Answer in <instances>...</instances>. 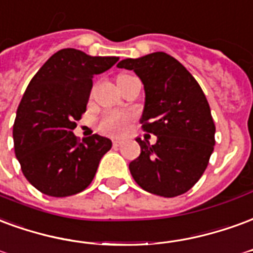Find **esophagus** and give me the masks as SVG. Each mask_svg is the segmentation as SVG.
Segmentation results:
<instances>
[{"label":"esophagus","mask_w":253,"mask_h":253,"mask_svg":"<svg viewBox=\"0 0 253 253\" xmlns=\"http://www.w3.org/2000/svg\"><path fill=\"white\" fill-rule=\"evenodd\" d=\"M121 144H123V141H121V140H113L114 147H120Z\"/></svg>","instance_id":"obj_1"}]
</instances>
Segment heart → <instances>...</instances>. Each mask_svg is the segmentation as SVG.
Returning <instances> with one entry per match:
<instances>
[{
    "label": "heart",
    "mask_w": 253,
    "mask_h": 253,
    "mask_svg": "<svg viewBox=\"0 0 253 253\" xmlns=\"http://www.w3.org/2000/svg\"><path fill=\"white\" fill-rule=\"evenodd\" d=\"M128 123L129 117H126V116L119 113H110L106 114L102 119L99 128L105 133L123 134L128 130Z\"/></svg>",
    "instance_id": "1"
}]
</instances>
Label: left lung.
<instances>
[{
  "label": "left lung",
  "mask_w": 253,
  "mask_h": 253,
  "mask_svg": "<svg viewBox=\"0 0 253 253\" xmlns=\"http://www.w3.org/2000/svg\"><path fill=\"white\" fill-rule=\"evenodd\" d=\"M119 68L133 70L144 84L140 123L155 134L154 145L136 139L141 152L129 163L136 183L171 198L198 182L214 149L215 126L202 88L183 64L166 52L124 59Z\"/></svg>",
  "instance_id": "left-lung-1"
}]
</instances>
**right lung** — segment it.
I'll use <instances>...</instances> for the list:
<instances>
[{
  "mask_svg": "<svg viewBox=\"0 0 253 253\" xmlns=\"http://www.w3.org/2000/svg\"><path fill=\"white\" fill-rule=\"evenodd\" d=\"M117 56H90L64 48L42 66L25 90L13 125L14 154L24 176L51 197L84 191L112 141L93 134L77 139L73 130L86 112L94 75L105 73Z\"/></svg>",
  "mask_w": 253,
  "mask_h": 253,
  "instance_id": "obj_1",
  "label": "right lung"
}]
</instances>
